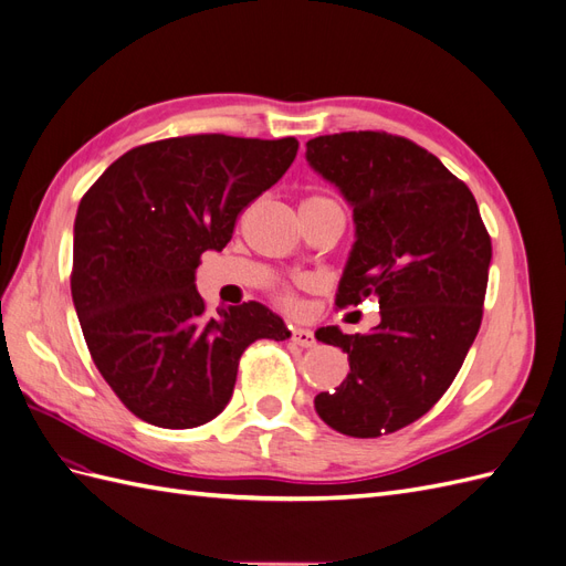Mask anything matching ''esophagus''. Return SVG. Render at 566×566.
Returning <instances> with one entry per match:
<instances>
[{
    "instance_id": "34e87169",
    "label": "esophagus",
    "mask_w": 566,
    "mask_h": 566,
    "mask_svg": "<svg viewBox=\"0 0 566 566\" xmlns=\"http://www.w3.org/2000/svg\"><path fill=\"white\" fill-rule=\"evenodd\" d=\"M290 339H293V345L302 347V349H312L316 345V337L312 331H304V328H295L293 335H290Z\"/></svg>"
}]
</instances>
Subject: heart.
<instances>
[{"mask_svg": "<svg viewBox=\"0 0 566 566\" xmlns=\"http://www.w3.org/2000/svg\"><path fill=\"white\" fill-rule=\"evenodd\" d=\"M302 202H328V198L314 196V198H304ZM276 300L285 306V310H295V306H297V295H295L293 287H281L276 293Z\"/></svg>", "mask_w": 566, "mask_h": 566, "instance_id": "heart-1", "label": "heart"}]
</instances>
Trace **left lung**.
<instances>
[{
  "label": "left lung",
  "instance_id": "1",
  "mask_svg": "<svg viewBox=\"0 0 566 566\" xmlns=\"http://www.w3.org/2000/svg\"><path fill=\"white\" fill-rule=\"evenodd\" d=\"M306 160L354 205L335 304H380L366 335L316 333L349 356L342 385L316 394V413L347 437L391 434L422 418L465 361L484 316L491 235L465 181L406 136L325 134L306 142Z\"/></svg>",
  "mask_w": 566,
  "mask_h": 566
}]
</instances>
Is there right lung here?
<instances>
[{"label": "right lung", "mask_w": 566, "mask_h": 566, "mask_svg": "<svg viewBox=\"0 0 566 566\" xmlns=\"http://www.w3.org/2000/svg\"><path fill=\"white\" fill-rule=\"evenodd\" d=\"M297 148L295 136H172L127 150L82 196L75 312L94 366L136 418L165 430L210 422L252 342L290 337L256 302L210 316L193 281L202 252L227 248Z\"/></svg>", "instance_id": "right-lung-1"}]
</instances>
